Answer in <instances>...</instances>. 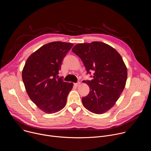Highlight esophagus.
<instances>
[{
	"label": "esophagus",
	"mask_w": 151,
	"mask_h": 151,
	"mask_svg": "<svg viewBox=\"0 0 151 151\" xmlns=\"http://www.w3.org/2000/svg\"><path fill=\"white\" fill-rule=\"evenodd\" d=\"M74 85H75V86H76V87H78V86H79V85H80V82H77V83H75Z\"/></svg>",
	"instance_id": "34e87169"
}]
</instances>
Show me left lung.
Instances as JSON below:
<instances>
[{
    "mask_svg": "<svg viewBox=\"0 0 151 151\" xmlns=\"http://www.w3.org/2000/svg\"><path fill=\"white\" fill-rule=\"evenodd\" d=\"M82 61L87 71H94L93 79L84 81L89 94L82 98L83 106L96 114L111 109L122 93L127 81V69L118 51L101 42L76 45L72 50Z\"/></svg>",
    "mask_w": 151,
    "mask_h": 151,
    "instance_id": "left-lung-1",
    "label": "left lung"
}]
</instances>
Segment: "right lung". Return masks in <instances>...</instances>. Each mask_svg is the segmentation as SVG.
<instances>
[{
    "instance_id": "1",
    "label": "right lung",
    "mask_w": 151,
    "mask_h": 151,
    "mask_svg": "<svg viewBox=\"0 0 151 151\" xmlns=\"http://www.w3.org/2000/svg\"><path fill=\"white\" fill-rule=\"evenodd\" d=\"M73 44L52 42L27 58L22 72L25 88L31 100L47 114H54L66 106L73 83L58 78L62 60Z\"/></svg>"
}]
</instances>
